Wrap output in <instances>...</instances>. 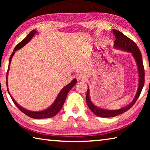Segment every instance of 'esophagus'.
<instances>
[{
  "label": "esophagus",
  "instance_id": "1",
  "mask_svg": "<svg viewBox=\"0 0 150 150\" xmlns=\"http://www.w3.org/2000/svg\"><path fill=\"white\" fill-rule=\"evenodd\" d=\"M76 78L78 81H84L86 79V76L85 74H83V73H77V75H76Z\"/></svg>",
  "mask_w": 150,
  "mask_h": 150
}]
</instances>
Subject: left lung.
Masks as SVG:
<instances>
[{
	"mask_svg": "<svg viewBox=\"0 0 150 150\" xmlns=\"http://www.w3.org/2000/svg\"><path fill=\"white\" fill-rule=\"evenodd\" d=\"M113 34H115L116 40L115 41V47L119 49H122L123 50L127 51L132 54L134 58L136 61L137 65H138V72H139V87L138 91L136 95L135 98L133 100L130 105H128L126 107L122 108L119 110H105L100 108H98L93 105L91 102L89 97V90L88 88L87 92V96H86V102L90 110L95 114V115L103 118H109V117H115V116L121 115L124 112H125L127 110H128L134 103L136 102L139 95L142 92V88L144 85V77H145V72H144V67L142 62V57L140 51H139L138 45L136 44V43L132 41L131 39L129 38L125 35H124L122 33L118 31L117 30H112Z\"/></svg>",
	"mask_w": 150,
	"mask_h": 150,
	"instance_id": "left-lung-1",
	"label": "left lung"
}]
</instances>
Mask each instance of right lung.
I'll list each match as a JSON object with an SVG mask.
<instances>
[{
  "label": "right lung",
  "mask_w": 150,
  "mask_h": 150,
  "mask_svg": "<svg viewBox=\"0 0 150 150\" xmlns=\"http://www.w3.org/2000/svg\"><path fill=\"white\" fill-rule=\"evenodd\" d=\"M37 32L36 30H32V32H30V34L27 35L26 38L22 40V41L20 42L18 44L16 47H15L14 50L12 52V54H11V57H10V59H9V64H8V71H7V73H6V86H8L7 85V79H8V72L9 70V67H10V65H11V59L12 58V56H13L16 50L20 49V48L22 47L24 45H26L28 42L30 40H31L33 36H34L35 34H36ZM76 83H77V79H74L71 82L69 83L67 86H65L64 88H62V90L60 91V93H59V95L57 96L56 99H55V102L54 104L50 106V108H48L46 110H42V111H39V112H33V111H30L26 110L24 108H22L18 105L17 104L16 101L14 100V99L12 98V96L11 95V94L8 92L9 95H11V97L12 98V101H13L14 103L15 104L18 108H19V110L20 111H22V112L24 113L25 115H27L28 116H29L30 118H35V119H42V118H51L54 116L55 115H56L59 112V110L62 109V106L63 105V104L65 103L66 96H67L68 93L69 91L71 89V88L74 86Z\"/></svg>",
  "instance_id": "right-lung-1"
}]
</instances>
